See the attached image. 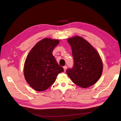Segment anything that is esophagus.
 I'll list each match as a JSON object with an SVG mask.
<instances>
[{
	"instance_id": "34e87169",
	"label": "esophagus",
	"mask_w": 121,
	"mask_h": 121,
	"mask_svg": "<svg viewBox=\"0 0 121 121\" xmlns=\"http://www.w3.org/2000/svg\"><path fill=\"white\" fill-rule=\"evenodd\" d=\"M67 68V67L66 66H65L63 67V68H64V71H66V70Z\"/></svg>"
}]
</instances>
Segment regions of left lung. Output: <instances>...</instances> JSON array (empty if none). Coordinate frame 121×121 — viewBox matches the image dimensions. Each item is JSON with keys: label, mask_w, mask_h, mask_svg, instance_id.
Returning <instances> with one entry per match:
<instances>
[{"label": "left lung", "mask_w": 121, "mask_h": 121, "mask_svg": "<svg viewBox=\"0 0 121 121\" xmlns=\"http://www.w3.org/2000/svg\"><path fill=\"white\" fill-rule=\"evenodd\" d=\"M71 46L74 65L66 73L74 83L82 88L94 84L100 78L103 69L101 58L96 50L82 37L68 39Z\"/></svg>", "instance_id": "8db88e82"}]
</instances>
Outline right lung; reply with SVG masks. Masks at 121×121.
<instances>
[{
    "label": "right lung",
    "instance_id": "obj_1",
    "mask_svg": "<svg viewBox=\"0 0 121 121\" xmlns=\"http://www.w3.org/2000/svg\"><path fill=\"white\" fill-rule=\"evenodd\" d=\"M60 40L45 38L37 42L27 56L24 74L26 81L37 91L47 90L64 69L58 65L52 52Z\"/></svg>",
    "mask_w": 121,
    "mask_h": 121
}]
</instances>
